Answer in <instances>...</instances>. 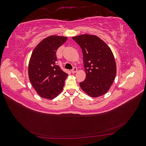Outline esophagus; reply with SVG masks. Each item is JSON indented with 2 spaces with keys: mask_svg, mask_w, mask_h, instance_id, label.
I'll return each mask as SVG.
<instances>
[{
  "mask_svg": "<svg viewBox=\"0 0 146 146\" xmlns=\"http://www.w3.org/2000/svg\"><path fill=\"white\" fill-rule=\"evenodd\" d=\"M77 71V68L76 67H74L73 69L71 70V72L73 74L76 73Z\"/></svg>",
  "mask_w": 146,
  "mask_h": 146,
  "instance_id": "esophagus-1",
  "label": "esophagus"
}]
</instances>
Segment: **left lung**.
Wrapping results in <instances>:
<instances>
[{
    "mask_svg": "<svg viewBox=\"0 0 146 146\" xmlns=\"http://www.w3.org/2000/svg\"><path fill=\"white\" fill-rule=\"evenodd\" d=\"M81 47L86 78L80 83L82 89L96 98L105 94L111 87L116 74L114 55L104 41L95 35L85 34L72 37Z\"/></svg>",
    "mask_w": 146,
    "mask_h": 146,
    "instance_id": "1",
    "label": "left lung"
}]
</instances>
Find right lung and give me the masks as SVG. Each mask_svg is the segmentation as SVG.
Instances as JSON below:
<instances>
[{
    "label": "right lung",
    "mask_w": 146,
    "mask_h": 146,
    "mask_svg": "<svg viewBox=\"0 0 146 146\" xmlns=\"http://www.w3.org/2000/svg\"><path fill=\"white\" fill-rule=\"evenodd\" d=\"M67 37L50 36L38 44L29 64L30 81L41 98L52 99L62 91L68 76L57 65L56 50Z\"/></svg>",
    "instance_id": "1"
}]
</instances>
